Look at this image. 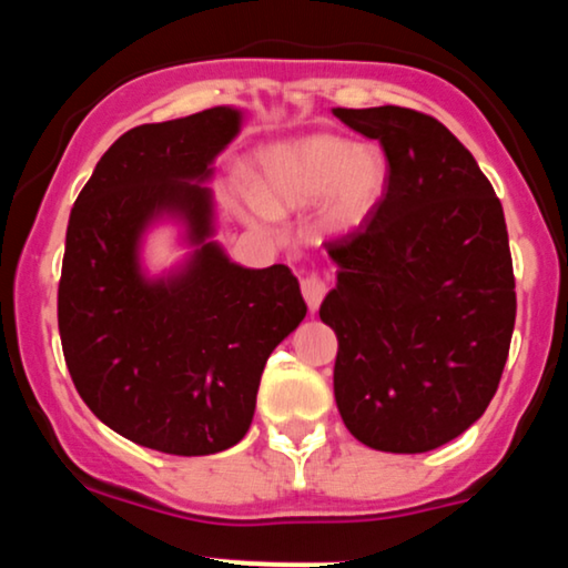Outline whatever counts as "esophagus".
<instances>
[{
  "instance_id": "1",
  "label": "esophagus",
  "mask_w": 568,
  "mask_h": 568,
  "mask_svg": "<svg viewBox=\"0 0 568 568\" xmlns=\"http://www.w3.org/2000/svg\"><path fill=\"white\" fill-rule=\"evenodd\" d=\"M302 293H304L306 306L315 312L325 298V293H328V285H325V280L317 275V272H310V275L302 277Z\"/></svg>"
}]
</instances>
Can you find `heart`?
<instances>
[{"mask_svg":"<svg viewBox=\"0 0 568 568\" xmlns=\"http://www.w3.org/2000/svg\"><path fill=\"white\" fill-rule=\"evenodd\" d=\"M389 165L379 146L306 135L280 143L258 158V192L234 189V207L253 224H272L277 213L321 203V221L331 232H352L374 216L387 189Z\"/></svg>","mask_w":568,"mask_h":568,"instance_id":"1","label":"heart"}]
</instances>
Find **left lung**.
<instances>
[{"mask_svg":"<svg viewBox=\"0 0 568 568\" xmlns=\"http://www.w3.org/2000/svg\"><path fill=\"white\" fill-rule=\"evenodd\" d=\"M334 114L379 141L389 162L374 216L328 243L338 272L321 321L338 338V414L376 452H433L484 416L510 352L505 213L435 116L403 106Z\"/></svg>","mask_w":568,"mask_h":568,"instance_id":"obj_1","label":"left lung"}]
</instances>
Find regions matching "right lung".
<instances>
[{"instance_id": "add662e5", "label": "right lung", "mask_w": 568, "mask_h": 568, "mask_svg": "<svg viewBox=\"0 0 568 568\" xmlns=\"http://www.w3.org/2000/svg\"><path fill=\"white\" fill-rule=\"evenodd\" d=\"M240 125V109L213 106L128 130L69 216L58 331L71 382L103 425L162 454L205 456L243 440L266 357L306 315L288 266L245 270L211 240L202 181ZM162 217L185 226L193 253L149 278L140 243Z\"/></svg>"}]
</instances>
